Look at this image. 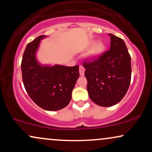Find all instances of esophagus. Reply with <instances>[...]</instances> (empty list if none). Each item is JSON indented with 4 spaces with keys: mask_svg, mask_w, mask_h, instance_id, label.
I'll return each instance as SVG.
<instances>
[{
    "mask_svg": "<svg viewBox=\"0 0 152 152\" xmlns=\"http://www.w3.org/2000/svg\"><path fill=\"white\" fill-rule=\"evenodd\" d=\"M84 71H85V69L82 66H80L79 67V74L81 76H83L84 75Z\"/></svg>",
    "mask_w": 152,
    "mask_h": 152,
    "instance_id": "esophagus-1",
    "label": "esophagus"
}]
</instances>
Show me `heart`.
<instances>
[{"label": "heart", "instance_id": "heart-1", "mask_svg": "<svg viewBox=\"0 0 152 152\" xmlns=\"http://www.w3.org/2000/svg\"><path fill=\"white\" fill-rule=\"evenodd\" d=\"M93 41L91 42L89 44H88V46L93 44ZM105 44H104L102 41H98V42L94 43L93 46L91 47L88 53H87V56L90 58H97V57L99 56L100 55H102V54L104 53V50H105Z\"/></svg>", "mask_w": 152, "mask_h": 152}]
</instances>
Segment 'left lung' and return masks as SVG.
I'll return each mask as SVG.
<instances>
[{
	"label": "left lung",
	"instance_id": "obj_1",
	"mask_svg": "<svg viewBox=\"0 0 152 152\" xmlns=\"http://www.w3.org/2000/svg\"><path fill=\"white\" fill-rule=\"evenodd\" d=\"M110 49L83 66L90 99L97 105L114 106L126 95L132 77L131 56L121 38L109 34Z\"/></svg>",
	"mask_w": 152,
	"mask_h": 152
}]
</instances>
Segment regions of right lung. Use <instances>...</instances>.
I'll return each mask as SVG.
<instances>
[{
  "mask_svg": "<svg viewBox=\"0 0 152 152\" xmlns=\"http://www.w3.org/2000/svg\"><path fill=\"white\" fill-rule=\"evenodd\" d=\"M44 37L43 35L38 36L26 46L21 61L23 82L26 92L39 107L47 111H58L70 102L71 93L79 77V67L38 64L36 53Z\"/></svg>",
  "mask_w": 152,
  "mask_h": 152,
  "instance_id": "right-lung-1",
  "label": "right lung"
}]
</instances>
